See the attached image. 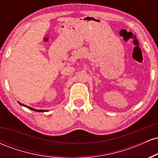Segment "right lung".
Returning <instances> with one entry per match:
<instances>
[{
	"mask_svg": "<svg viewBox=\"0 0 158 158\" xmlns=\"http://www.w3.org/2000/svg\"><path fill=\"white\" fill-rule=\"evenodd\" d=\"M19 102V104L21 105V106H23V107H26V108H29V109L32 110H35V111H39V112H44V111H48V110H38V109H35V108H31V107H29V106H25V105H23V104H22V103H21V102Z\"/></svg>",
	"mask_w": 158,
	"mask_h": 158,
	"instance_id": "1",
	"label": "right lung"
}]
</instances>
